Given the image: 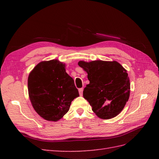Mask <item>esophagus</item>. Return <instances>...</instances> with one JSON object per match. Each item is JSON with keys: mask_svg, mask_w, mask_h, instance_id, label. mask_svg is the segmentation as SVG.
I'll list each match as a JSON object with an SVG mask.
<instances>
[{"mask_svg": "<svg viewBox=\"0 0 159 159\" xmlns=\"http://www.w3.org/2000/svg\"><path fill=\"white\" fill-rule=\"evenodd\" d=\"M83 88H80V89H79L80 96H82V95H83Z\"/></svg>", "mask_w": 159, "mask_h": 159, "instance_id": "obj_1", "label": "esophagus"}]
</instances>
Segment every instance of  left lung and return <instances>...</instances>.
<instances>
[{
    "mask_svg": "<svg viewBox=\"0 0 159 159\" xmlns=\"http://www.w3.org/2000/svg\"><path fill=\"white\" fill-rule=\"evenodd\" d=\"M87 73L89 83L83 90L84 98L101 119L117 116L130 96V80L126 70L117 61H93L78 63Z\"/></svg>",
    "mask_w": 159,
    "mask_h": 159,
    "instance_id": "1",
    "label": "left lung"
}]
</instances>
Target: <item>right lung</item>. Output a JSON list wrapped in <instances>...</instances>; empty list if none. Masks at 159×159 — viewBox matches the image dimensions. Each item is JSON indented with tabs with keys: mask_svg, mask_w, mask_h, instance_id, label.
<instances>
[{
	"mask_svg": "<svg viewBox=\"0 0 159 159\" xmlns=\"http://www.w3.org/2000/svg\"><path fill=\"white\" fill-rule=\"evenodd\" d=\"M58 60L42 61L28 78L30 100L43 119L58 121L69 111L72 101L79 96L73 79Z\"/></svg>",
	"mask_w": 159,
	"mask_h": 159,
	"instance_id": "right-lung-1",
	"label": "right lung"
}]
</instances>
